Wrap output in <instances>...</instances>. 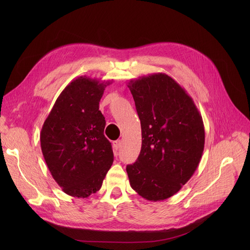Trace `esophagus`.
I'll return each mask as SVG.
<instances>
[{
	"label": "esophagus",
	"instance_id": "esophagus-1",
	"mask_svg": "<svg viewBox=\"0 0 250 250\" xmlns=\"http://www.w3.org/2000/svg\"><path fill=\"white\" fill-rule=\"evenodd\" d=\"M112 146H113V149H114L115 151H117L118 149H120V148L122 147V141H120V140L114 141V142L112 143Z\"/></svg>",
	"mask_w": 250,
	"mask_h": 250
}]
</instances>
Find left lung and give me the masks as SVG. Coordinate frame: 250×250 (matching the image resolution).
<instances>
[{"label": "left lung", "instance_id": "obj_1", "mask_svg": "<svg viewBox=\"0 0 250 250\" xmlns=\"http://www.w3.org/2000/svg\"><path fill=\"white\" fill-rule=\"evenodd\" d=\"M141 121L142 148L126 166L130 187L157 202L174 195L199 166L205 147L202 115L175 80L158 73L130 80Z\"/></svg>", "mask_w": 250, "mask_h": 250}]
</instances>
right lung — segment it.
I'll return each instance as SVG.
<instances>
[{
  "instance_id": "add662e5",
  "label": "right lung",
  "mask_w": 250,
  "mask_h": 250,
  "mask_svg": "<svg viewBox=\"0 0 250 250\" xmlns=\"http://www.w3.org/2000/svg\"><path fill=\"white\" fill-rule=\"evenodd\" d=\"M111 82L81 76L58 97L42 125L41 146L49 171L62 190L86 199L98 191L113 162L104 136L99 102Z\"/></svg>"
}]
</instances>
